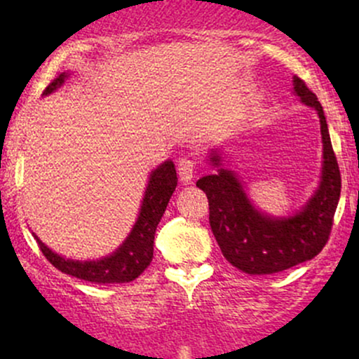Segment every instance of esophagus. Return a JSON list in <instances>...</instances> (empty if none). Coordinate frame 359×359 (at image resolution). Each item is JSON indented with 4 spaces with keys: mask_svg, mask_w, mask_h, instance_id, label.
Returning a JSON list of instances; mask_svg holds the SVG:
<instances>
[{
    "mask_svg": "<svg viewBox=\"0 0 359 359\" xmlns=\"http://www.w3.org/2000/svg\"><path fill=\"white\" fill-rule=\"evenodd\" d=\"M194 170H196V163L191 158H180L179 165H177V174L180 177L182 184H191L194 179Z\"/></svg>",
    "mask_w": 359,
    "mask_h": 359,
    "instance_id": "34e87169",
    "label": "esophagus"
}]
</instances>
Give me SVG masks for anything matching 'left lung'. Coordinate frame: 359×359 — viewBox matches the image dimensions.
<instances>
[{
  "mask_svg": "<svg viewBox=\"0 0 359 359\" xmlns=\"http://www.w3.org/2000/svg\"><path fill=\"white\" fill-rule=\"evenodd\" d=\"M294 90L304 104L317 111L323 135V177L314 196L288 217H271L250 203L236 175L222 168L221 156L212 151L216 174L197 180L209 201V224L224 258L250 275L278 273L320 253L329 240L339 203L341 174L331 145L327 123L317 96L306 82L294 76Z\"/></svg>",
  "mask_w": 359,
  "mask_h": 359,
  "instance_id": "left-lung-1",
  "label": "left lung"
}]
</instances>
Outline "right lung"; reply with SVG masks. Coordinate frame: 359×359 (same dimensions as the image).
Masks as SVG:
<instances>
[{
    "instance_id": "obj_1",
    "label": "right lung",
    "mask_w": 359,
    "mask_h": 359,
    "mask_svg": "<svg viewBox=\"0 0 359 359\" xmlns=\"http://www.w3.org/2000/svg\"><path fill=\"white\" fill-rule=\"evenodd\" d=\"M69 77L67 72H62L53 79L43 90V96L53 93L64 84ZM177 187V172L172 160H167L150 174L145 197H143L142 209L133 229L128 234L119 248L109 257L93 262H79V259H67L60 255L53 253L50 248L43 245L36 238L43 257L60 270L62 273L86 280L94 283H126L138 278L145 271L154 258V240L156 226L165 212L168 201Z\"/></svg>"
}]
</instances>
